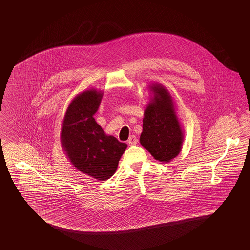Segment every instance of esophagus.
<instances>
[{
  "mask_svg": "<svg viewBox=\"0 0 250 250\" xmlns=\"http://www.w3.org/2000/svg\"><path fill=\"white\" fill-rule=\"evenodd\" d=\"M129 146H136L137 143V139L135 136H131L129 137L128 141H127Z\"/></svg>",
  "mask_w": 250,
  "mask_h": 250,
  "instance_id": "esophagus-1",
  "label": "esophagus"
}]
</instances>
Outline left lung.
Wrapping results in <instances>:
<instances>
[{
  "mask_svg": "<svg viewBox=\"0 0 250 250\" xmlns=\"http://www.w3.org/2000/svg\"><path fill=\"white\" fill-rule=\"evenodd\" d=\"M148 88L151 95L144 111L140 144L154 159L167 163L182 151L183 130L168 91L159 83Z\"/></svg>",
  "mask_w": 250,
  "mask_h": 250,
  "instance_id": "obj_1",
  "label": "left lung"
}]
</instances>
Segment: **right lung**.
<instances>
[{
    "label": "right lung",
    "instance_id": "obj_1",
    "mask_svg": "<svg viewBox=\"0 0 250 250\" xmlns=\"http://www.w3.org/2000/svg\"><path fill=\"white\" fill-rule=\"evenodd\" d=\"M104 92L90 89L79 93L68 104L61 131L62 148L76 169L99 182L115 173L127 147L106 135L93 118Z\"/></svg>",
    "mask_w": 250,
    "mask_h": 250
}]
</instances>
